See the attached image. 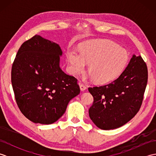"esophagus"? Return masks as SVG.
<instances>
[{"instance_id": "1", "label": "esophagus", "mask_w": 156, "mask_h": 156, "mask_svg": "<svg viewBox=\"0 0 156 156\" xmlns=\"http://www.w3.org/2000/svg\"><path fill=\"white\" fill-rule=\"evenodd\" d=\"M79 86H80L81 91H84L86 89H87V87H86V86L84 85L82 83H79Z\"/></svg>"}]
</instances>
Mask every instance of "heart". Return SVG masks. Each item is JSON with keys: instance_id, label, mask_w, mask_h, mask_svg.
<instances>
[{"instance_id": "1", "label": "heart", "mask_w": 156, "mask_h": 156, "mask_svg": "<svg viewBox=\"0 0 156 156\" xmlns=\"http://www.w3.org/2000/svg\"><path fill=\"white\" fill-rule=\"evenodd\" d=\"M80 53L69 51L67 54L69 70L74 75L83 72L88 66L90 74L86 79L106 84L117 79L124 71L129 61L125 49L116 43L105 39L86 42Z\"/></svg>"}]
</instances>
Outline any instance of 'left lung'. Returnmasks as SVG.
Masks as SVG:
<instances>
[{"instance_id": "1", "label": "left lung", "mask_w": 156, "mask_h": 156, "mask_svg": "<svg viewBox=\"0 0 156 156\" xmlns=\"http://www.w3.org/2000/svg\"><path fill=\"white\" fill-rule=\"evenodd\" d=\"M147 68L140 55H133L125 70L110 84L88 88L94 98L89 117L97 127L110 130L133 119L142 104Z\"/></svg>"}]
</instances>
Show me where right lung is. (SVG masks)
Returning <instances> with one entry per match:
<instances>
[{"label": "right lung", "mask_w": 156, "mask_h": 156, "mask_svg": "<svg viewBox=\"0 0 156 156\" xmlns=\"http://www.w3.org/2000/svg\"><path fill=\"white\" fill-rule=\"evenodd\" d=\"M58 44L36 35L20 47L13 62L11 82L15 100L29 120L54 123L69 101L80 94L77 79L62 71Z\"/></svg>", "instance_id": "1"}]
</instances>
